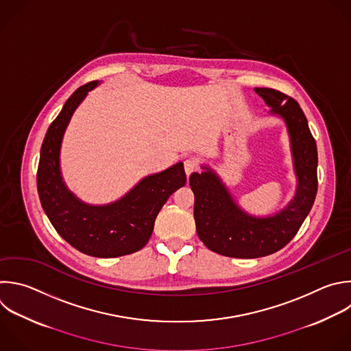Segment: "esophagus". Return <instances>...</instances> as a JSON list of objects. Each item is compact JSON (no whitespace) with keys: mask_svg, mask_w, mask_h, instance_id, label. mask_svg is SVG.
<instances>
[{"mask_svg":"<svg viewBox=\"0 0 351 351\" xmlns=\"http://www.w3.org/2000/svg\"><path fill=\"white\" fill-rule=\"evenodd\" d=\"M195 169H197V161L194 158L184 160V171H186L187 176H190Z\"/></svg>","mask_w":351,"mask_h":351,"instance_id":"1","label":"esophagus"}]
</instances>
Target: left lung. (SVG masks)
Instances as JSON below:
<instances>
[{"mask_svg":"<svg viewBox=\"0 0 351 351\" xmlns=\"http://www.w3.org/2000/svg\"><path fill=\"white\" fill-rule=\"evenodd\" d=\"M273 114L287 123L298 176V189L289 205L274 216L254 217L239 208L219 178L209 169L191 173L194 220L204 245L223 256L252 259L284 248L299 231L317 194V145L299 103L271 88H255Z\"/></svg>","mask_w":351,"mask_h":351,"instance_id":"8db88e82","label":"left lung"}]
</instances>
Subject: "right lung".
<instances>
[{"label":"right lung","instance_id":"obj_1","mask_svg":"<svg viewBox=\"0 0 351 351\" xmlns=\"http://www.w3.org/2000/svg\"><path fill=\"white\" fill-rule=\"evenodd\" d=\"M96 85L90 81L80 86L49 125L41 146L37 189L44 212L63 240L85 255L117 258L147 244L160 209L187 178L179 162L145 178L120 201L103 206L84 204L66 189L59 169L62 138L74 110Z\"/></svg>","mask_w":351,"mask_h":351}]
</instances>
